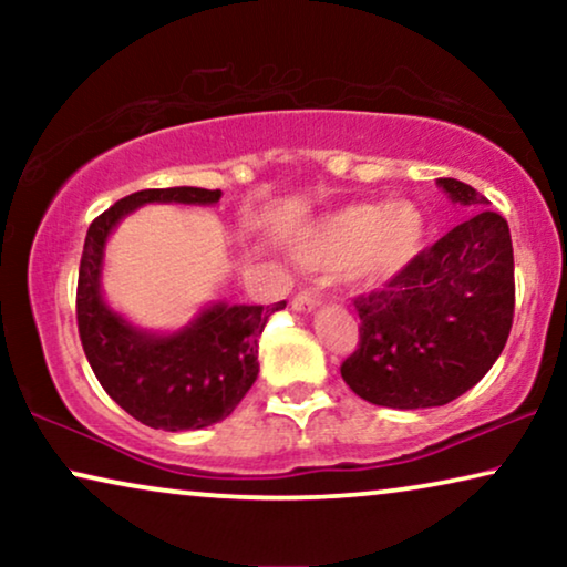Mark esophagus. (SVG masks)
I'll return each instance as SVG.
<instances>
[{
    "label": "esophagus",
    "mask_w": 567,
    "mask_h": 567,
    "mask_svg": "<svg viewBox=\"0 0 567 567\" xmlns=\"http://www.w3.org/2000/svg\"><path fill=\"white\" fill-rule=\"evenodd\" d=\"M320 305H322L320 293H315V291H301L291 301V307L297 309V312H315V309Z\"/></svg>",
    "instance_id": "obj_1"
}]
</instances>
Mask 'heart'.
I'll list each match as a JSON object with an SVG mask.
<instances>
[{"instance_id": "heart-1", "label": "heart", "mask_w": 567, "mask_h": 567, "mask_svg": "<svg viewBox=\"0 0 567 567\" xmlns=\"http://www.w3.org/2000/svg\"><path fill=\"white\" fill-rule=\"evenodd\" d=\"M423 247V216L410 204H351L312 224L297 245L307 268H340L353 284L377 289L400 276Z\"/></svg>"}]
</instances>
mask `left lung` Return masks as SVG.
<instances>
[{
    "label": "left lung",
    "mask_w": 567,
    "mask_h": 567,
    "mask_svg": "<svg viewBox=\"0 0 567 567\" xmlns=\"http://www.w3.org/2000/svg\"><path fill=\"white\" fill-rule=\"evenodd\" d=\"M470 212L425 247L382 291L355 297L359 348L340 367L371 405H446L472 390L498 359L514 322V245L508 221L487 212L472 185L439 177Z\"/></svg>",
    "instance_id": "left-lung-1"
}]
</instances>
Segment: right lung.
<instances>
[{"mask_svg": "<svg viewBox=\"0 0 567 567\" xmlns=\"http://www.w3.org/2000/svg\"><path fill=\"white\" fill-rule=\"evenodd\" d=\"M221 190L150 188L131 193L90 224L76 284V328L103 390L150 429L196 431L235 413L258 379V340L268 317L286 307H206L177 332H146L115 312L100 291L105 243L123 216L146 204L212 206Z\"/></svg>", "mask_w": 567, "mask_h": 567, "instance_id": "obj_1", "label": "right lung"}]
</instances>
